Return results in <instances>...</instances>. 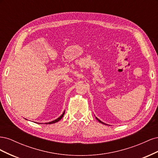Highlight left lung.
Instances as JSON below:
<instances>
[{"label": "left lung", "mask_w": 158, "mask_h": 158, "mask_svg": "<svg viewBox=\"0 0 158 158\" xmlns=\"http://www.w3.org/2000/svg\"><path fill=\"white\" fill-rule=\"evenodd\" d=\"M95 118H96V119H97V120H98V121H99V123H102V124H104V125H106V124H105L104 123H103L102 121H100V120H99V119H98V118L97 117H95Z\"/></svg>", "instance_id": "8db88e82"}]
</instances>
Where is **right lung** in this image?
<instances>
[{"label": "right lung", "mask_w": 158, "mask_h": 158, "mask_svg": "<svg viewBox=\"0 0 158 158\" xmlns=\"http://www.w3.org/2000/svg\"><path fill=\"white\" fill-rule=\"evenodd\" d=\"M64 113H65V111H64V112L63 113V114H61V115L59 117V118H57L56 119H55V120H54V121H51V122H49V123H45V124H52V123H56V122H58V121H59L60 119L63 118V117L64 116Z\"/></svg>", "instance_id": "1"}]
</instances>
